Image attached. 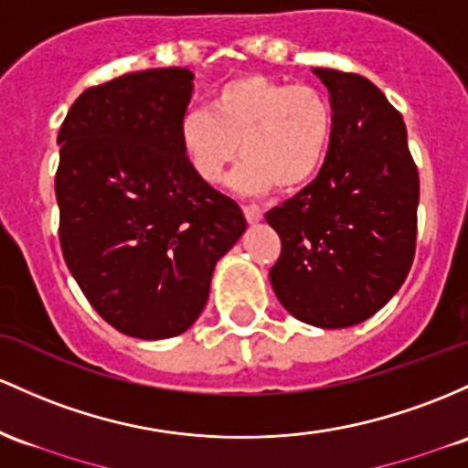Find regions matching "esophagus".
I'll list each match as a JSON object with an SVG mask.
<instances>
[{"label": "esophagus", "mask_w": 468, "mask_h": 468, "mask_svg": "<svg viewBox=\"0 0 468 468\" xmlns=\"http://www.w3.org/2000/svg\"><path fill=\"white\" fill-rule=\"evenodd\" d=\"M244 218L249 224H255L261 219V208L255 207V204H246L244 207Z\"/></svg>", "instance_id": "esophagus-1"}]
</instances>
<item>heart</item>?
<instances>
[{
	"instance_id": "1",
	"label": "heart",
	"mask_w": 468,
	"mask_h": 468,
	"mask_svg": "<svg viewBox=\"0 0 468 468\" xmlns=\"http://www.w3.org/2000/svg\"><path fill=\"white\" fill-rule=\"evenodd\" d=\"M333 135L326 95L258 73L229 80L210 95L208 109H195L179 124L184 155L195 176L218 184L235 157H244L230 177L242 195H264L275 184L297 191L324 162Z\"/></svg>"
}]
</instances>
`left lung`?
Wrapping results in <instances>:
<instances>
[{"mask_svg": "<svg viewBox=\"0 0 468 468\" xmlns=\"http://www.w3.org/2000/svg\"><path fill=\"white\" fill-rule=\"evenodd\" d=\"M313 73L331 92L333 135L317 177L266 213L282 239L269 277L292 317L346 328L382 309L407 280L420 177L402 115L373 81Z\"/></svg>", "mask_w": 468, "mask_h": 468, "instance_id": "left-lung-1", "label": "left lung"}]
</instances>
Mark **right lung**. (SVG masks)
I'll return each mask as SVG.
<instances>
[{"instance_id":"obj_1","label":"right lung","mask_w":468,"mask_h":468,"mask_svg":"<svg viewBox=\"0 0 468 468\" xmlns=\"http://www.w3.org/2000/svg\"><path fill=\"white\" fill-rule=\"evenodd\" d=\"M188 69L128 73L84 90L59 128V244L90 306L140 340L186 331L242 238V208L195 176L179 124Z\"/></svg>"}]
</instances>
